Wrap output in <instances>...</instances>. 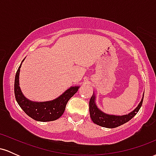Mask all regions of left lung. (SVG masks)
<instances>
[{"label": "left lung", "mask_w": 156, "mask_h": 156, "mask_svg": "<svg viewBox=\"0 0 156 156\" xmlns=\"http://www.w3.org/2000/svg\"><path fill=\"white\" fill-rule=\"evenodd\" d=\"M143 98H144V94L141 98L140 103L137 105V107L131 112L128 113V114L125 115H114V114H108L103 112L98 107L96 103V96L94 92H93V95L89 101V114L90 117L94 124L100 125V126L108 128H114L118 126L125 124L127 122L133 118L140 109L141 105H142Z\"/></svg>", "instance_id": "obj_1"}]
</instances>
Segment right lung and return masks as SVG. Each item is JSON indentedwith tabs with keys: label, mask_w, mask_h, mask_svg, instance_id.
I'll return each instance as SVG.
<instances>
[{
	"label": "right lung",
	"mask_w": 156,
	"mask_h": 156,
	"mask_svg": "<svg viewBox=\"0 0 156 156\" xmlns=\"http://www.w3.org/2000/svg\"><path fill=\"white\" fill-rule=\"evenodd\" d=\"M22 63L17 69L15 80V94L18 105L27 115L34 120L39 122L56 120L63 114L68 101L78 92L79 86L69 87L59 97L53 101L44 102L31 101L24 96L20 87L19 76Z\"/></svg>",
	"instance_id": "right-lung-1"
}]
</instances>
